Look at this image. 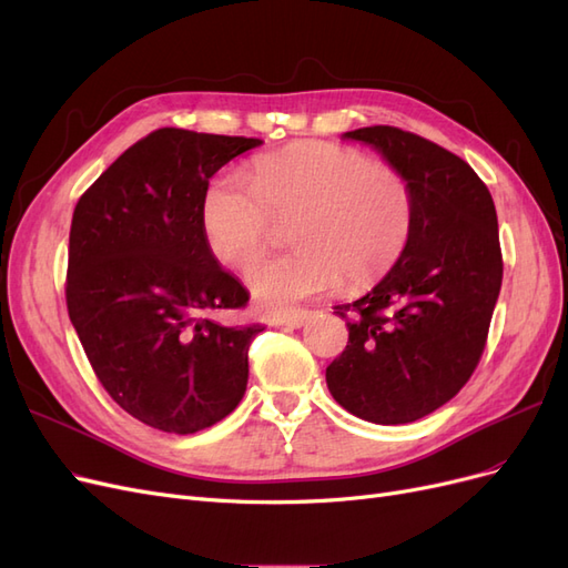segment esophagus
Returning <instances> with one entry per match:
<instances>
[{"label":"esophagus","mask_w":568,"mask_h":568,"mask_svg":"<svg viewBox=\"0 0 568 568\" xmlns=\"http://www.w3.org/2000/svg\"><path fill=\"white\" fill-rule=\"evenodd\" d=\"M307 317H311V313L303 311V313H294V315H284V317H277V324H286V326H303L307 322Z\"/></svg>","instance_id":"esophagus-1"}]
</instances>
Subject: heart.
Here are the masks:
<instances>
[{"label": "heart", "instance_id": "obj_1", "mask_svg": "<svg viewBox=\"0 0 568 568\" xmlns=\"http://www.w3.org/2000/svg\"><path fill=\"white\" fill-rule=\"evenodd\" d=\"M417 199L403 170L332 142H303L261 156L251 184L222 175L205 189V242L222 263L246 270L291 225L294 251L248 274L267 313L343 288L359 291L400 261Z\"/></svg>", "mask_w": 568, "mask_h": 568}]
</instances>
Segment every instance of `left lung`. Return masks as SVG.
Returning a JSON list of instances; mask_svg holds the SVG:
<instances>
[{"mask_svg":"<svg viewBox=\"0 0 568 568\" xmlns=\"http://www.w3.org/2000/svg\"><path fill=\"white\" fill-rule=\"evenodd\" d=\"M346 136L403 170L417 215L386 277L355 303L334 305L348 346L326 367V386L365 422H417L455 398L486 351L503 286L495 203L467 161L415 132L372 125Z\"/></svg>","mask_w":568,"mask_h":568,"instance_id":"8db88e82","label":"left lung"}]
</instances>
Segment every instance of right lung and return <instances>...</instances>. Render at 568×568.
Wrapping results in <instances>:
<instances>
[{"mask_svg": "<svg viewBox=\"0 0 568 568\" xmlns=\"http://www.w3.org/2000/svg\"><path fill=\"white\" fill-rule=\"evenodd\" d=\"M263 142L161 128L106 168L73 211L65 305L101 386L165 434H196L244 398L265 326L220 324L248 291L205 242L201 203L217 170Z\"/></svg>", "mask_w": 568, "mask_h": 568, "instance_id": "right-lung-1", "label": "right lung"}]
</instances>
